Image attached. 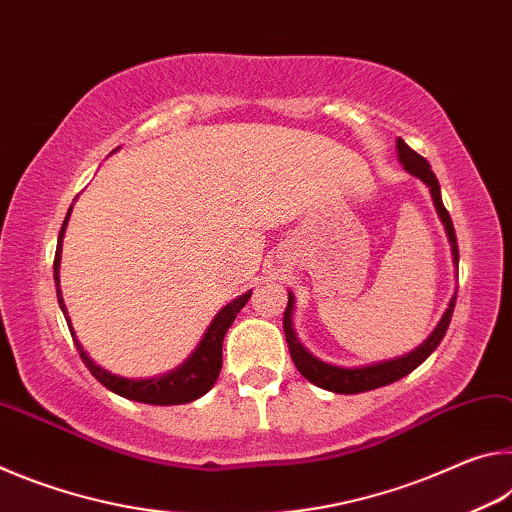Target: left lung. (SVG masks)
I'll return each instance as SVG.
<instances>
[{"label":"left lung","instance_id":"8db88e82","mask_svg":"<svg viewBox=\"0 0 512 512\" xmlns=\"http://www.w3.org/2000/svg\"><path fill=\"white\" fill-rule=\"evenodd\" d=\"M397 158H400L402 167L411 173V176L420 178L424 185L429 187L431 192V201L436 205V212L440 216V221L445 225L449 246H452V257H454V266L458 268V244H456V232H454V223L452 216L445 210L443 198H440V185L438 178L433 176L431 164L422 158V155L415 153L409 144H406L402 137H397ZM454 305H456V291L454 296L449 298V305L445 309L443 318L438 320V325L433 327V332L427 336V341H422L418 348L411 350L409 354H402V357L388 359V361H379V363H370V366H359V368H343V366H334V363H327L323 359H318L316 354H311L305 345L300 343L296 329H293V307H296V300H293V293L289 291V302L287 309H284V336H287L289 343V352L291 359L296 363V368L300 370V375L309 379L311 384H316L318 388H325V391L332 393H343V395H354V393H366L372 391V388H381L393 384V381L402 379L413 372L420 363L429 357V354L438 348L440 341L449 327V320H452L454 314Z\"/></svg>","mask_w":512,"mask_h":512}]
</instances>
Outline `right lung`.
<instances>
[{
    "label": "right lung",
    "mask_w": 512,
    "mask_h": 512,
    "mask_svg": "<svg viewBox=\"0 0 512 512\" xmlns=\"http://www.w3.org/2000/svg\"><path fill=\"white\" fill-rule=\"evenodd\" d=\"M69 214H72V207H69V212L63 221V228H60V235H58V246H56V257H54V282H56V293H58V305H60V309H63L65 320L69 325V332H72L76 350H79L85 366H88V370L101 381L103 386L108 388V391L126 397V400H133V402L171 406V404H187V402L198 400V397H203L216 384V379H219V372L223 366L225 332H228L232 320L237 318L241 307L246 305L250 293L253 291H246L244 296L235 298L230 305H225L219 314L214 316L210 327L205 329L201 343L196 345V350L189 354V357L180 363L178 368L164 372V375H158V377H149V379H128V377L112 375L110 370L101 368L97 361L90 359V354L83 350L81 341L76 339V332L72 327V320H69L63 293H60V253H63V237H65Z\"/></svg>",
    "instance_id": "add662e5"
}]
</instances>
